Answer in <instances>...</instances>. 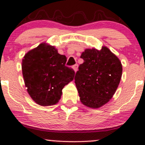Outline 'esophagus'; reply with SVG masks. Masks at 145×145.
<instances>
[{
    "mask_svg": "<svg viewBox=\"0 0 145 145\" xmlns=\"http://www.w3.org/2000/svg\"><path fill=\"white\" fill-rule=\"evenodd\" d=\"M72 68H73V69H74V71H75V72H76V71H77V70H78V65H75L73 66Z\"/></svg>",
    "mask_w": 145,
    "mask_h": 145,
    "instance_id": "esophagus-1",
    "label": "esophagus"
}]
</instances>
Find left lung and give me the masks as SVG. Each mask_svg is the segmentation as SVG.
Wrapping results in <instances>:
<instances>
[{"instance_id": "1", "label": "left lung", "mask_w": 145, "mask_h": 145, "mask_svg": "<svg viewBox=\"0 0 145 145\" xmlns=\"http://www.w3.org/2000/svg\"><path fill=\"white\" fill-rule=\"evenodd\" d=\"M84 63L75 76L80 100L97 109L112 99L120 83L123 67L119 58L106 46L86 48L81 54Z\"/></svg>"}]
</instances>
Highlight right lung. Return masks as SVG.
<instances>
[{
    "label": "right lung",
    "instance_id": "right-lung-1",
    "mask_svg": "<svg viewBox=\"0 0 145 145\" xmlns=\"http://www.w3.org/2000/svg\"><path fill=\"white\" fill-rule=\"evenodd\" d=\"M66 61L65 56L46 42L25 54L22 61L24 84L37 104L49 106L59 102L63 89L75 76L74 71L65 65Z\"/></svg>",
    "mask_w": 145,
    "mask_h": 145
}]
</instances>
